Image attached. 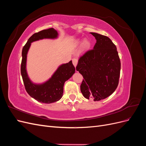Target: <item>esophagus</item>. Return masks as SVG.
Segmentation results:
<instances>
[{"label": "esophagus", "mask_w": 146, "mask_h": 146, "mask_svg": "<svg viewBox=\"0 0 146 146\" xmlns=\"http://www.w3.org/2000/svg\"><path fill=\"white\" fill-rule=\"evenodd\" d=\"M72 63L74 64V66H76L77 64V63H78V60L77 58H73L72 60Z\"/></svg>", "instance_id": "1"}]
</instances>
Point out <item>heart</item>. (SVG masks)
<instances>
[{"label": "heart", "mask_w": 146, "mask_h": 146, "mask_svg": "<svg viewBox=\"0 0 146 146\" xmlns=\"http://www.w3.org/2000/svg\"><path fill=\"white\" fill-rule=\"evenodd\" d=\"M90 42L87 40L84 41V42H83V48H88L90 46Z\"/></svg>", "instance_id": "b5f03b06"}]
</instances>
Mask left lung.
Wrapping results in <instances>:
<instances>
[{
  "label": "left lung",
  "instance_id": "8db88e82",
  "mask_svg": "<svg viewBox=\"0 0 146 146\" xmlns=\"http://www.w3.org/2000/svg\"><path fill=\"white\" fill-rule=\"evenodd\" d=\"M96 39L92 49L78 59L76 70L83 77L80 85L83 96L99 101L116 90L120 77L121 61L115 44L108 37L91 32Z\"/></svg>",
  "mask_w": 146,
  "mask_h": 146
}]
</instances>
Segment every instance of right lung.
I'll use <instances>...</instances> for the list:
<instances>
[{"label": "right lung", "instance_id": "1", "mask_svg": "<svg viewBox=\"0 0 146 146\" xmlns=\"http://www.w3.org/2000/svg\"><path fill=\"white\" fill-rule=\"evenodd\" d=\"M58 33L53 28L43 30L34 33L25 44L22 51L21 72L27 93L37 101L41 103L51 104L58 101L63 96L64 82L72 77L75 72V67L72 61L60 66L51 78L42 85H35L30 80L26 72L27 54L31 42L44 38H55Z\"/></svg>", "mask_w": 146, "mask_h": 146}]
</instances>
